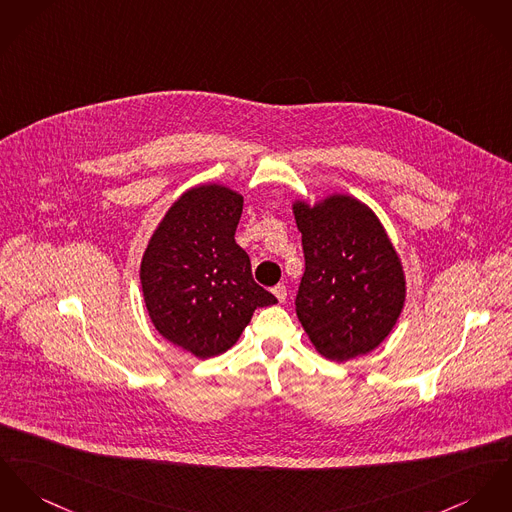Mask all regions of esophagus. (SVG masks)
<instances>
[{
  "mask_svg": "<svg viewBox=\"0 0 512 512\" xmlns=\"http://www.w3.org/2000/svg\"><path fill=\"white\" fill-rule=\"evenodd\" d=\"M273 294H275L278 302H284L286 296H288V290H286L284 284H276L275 288H273Z\"/></svg>",
  "mask_w": 512,
  "mask_h": 512,
  "instance_id": "obj_1",
  "label": "esophagus"
}]
</instances>
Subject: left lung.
Here are the masks:
<instances>
[{
  "label": "left lung",
  "mask_w": 512,
  "mask_h": 512,
  "mask_svg": "<svg viewBox=\"0 0 512 512\" xmlns=\"http://www.w3.org/2000/svg\"><path fill=\"white\" fill-rule=\"evenodd\" d=\"M306 271L296 315L315 349L349 360L376 349L405 302L399 257L370 208L335 195L310 208L294 204Z\"/></svg>",
  "instance_id": "1"
}]
</instances>
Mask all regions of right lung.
Returning <instances> with one entry per match:
<instances>
[{
    "label": "right lung",
    "instance_id": "obj_1",
    "mask_svg": "<svg viewBox=\"0 0 512 512\" xmlns=\"http://www.w3.org/2000/svg\"><path fill=\"white\" fill-rule=\"evenodd\" d=\"M241 210L243 198L226 187L191 189L169 208L142 259L156 329L198 358L228 351L257 308L276 304L236 243Z\"/></svg>",
    "mask_w": 512,
    "mask_h": 512
}]
</instances>
